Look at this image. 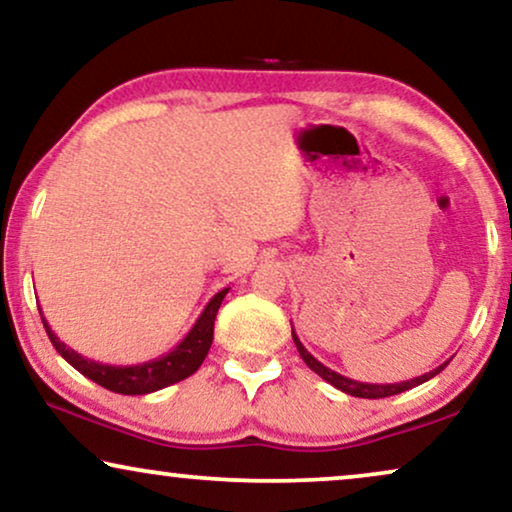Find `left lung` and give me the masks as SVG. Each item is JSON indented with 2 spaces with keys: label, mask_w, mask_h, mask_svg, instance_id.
Segmentation results:
<instances>
[{
  "label": "left lung",
  "mask_w": 512,
  "mask_h": 512,
  "mask_svg": "<svg viewBox=\"0 0 512 512\" xmlns=\"http://www.w3.org/2000/svg\"><path fill=\"white\" fill-rule=\"evenodd\" d=\"M293 342H296L298 352L300 356H303V361L307 363V368H312L314 373H317L321 380H326L328 384H333L335 389L345 391V394L349 396H356V398H387V396H396L401 394V391H408L412 387H417V384H422L426 380H431V377H436L440 370H443L447 363H443V366L433 368L431 373H424L415 377V380H408V382H396V384H368V382H356V380H349V377L335 373V370L326 368L324 363L314 359V356L307 352V349L303 347V342H300V338L296 335V331H293Z\"/></svg>",
  "instance_id": "obj_1"
}]
</instances>
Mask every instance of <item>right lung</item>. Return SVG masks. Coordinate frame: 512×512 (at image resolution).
Instances as JSON below:
<instances>
[{"mask_svg": "<svg viewBox=\"0 0 512 512\" xmlns=\"http://www.w3.org/2000/svg\"><path fill=\"white\" fill-rule=\"evenodd\" d=\"M226 293L228 289H223L209 300L191 331L186 333V338L181 340L172 352L158 356V359L137 363V366H109V363L90 361L79 352H74L72 347H67L65 342L51 331V326H48V321L44 317H41V321H44V328L48 338L53 342V347L58 349V354L69 363V366H74L81 375H86L88 380L97 382L104 389L114 391V394L139 396V394H151V391L165 389L174 382L186 380L188 375H193L195 370L202 366L209 347H212L214 319L221 307V300L226 298Z\"/></svg>", "mask_w": 512, "mask_h": 512, "instance_id": "add662e5", "label": "right lung"}]
</instances>
